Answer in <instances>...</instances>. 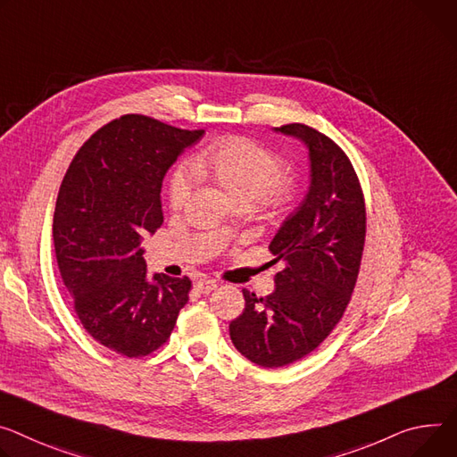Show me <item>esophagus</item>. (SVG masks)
I'll return each mask as SVG.
<instances>
[{
  "label": "esophagus",
  "instance_id": "1",
  "mask_svg": "<svg viewBox=\"0 0 457 457\" xmlns=\"http://www.w3.org/2000/svg\"><path fill=\"white\" fill-rule=\"evenodd\" d=\"M217 286H219L217 280H215V278H210V277H202V278L195 280V287L198 289L200 294H210V292H213V289H215Z\"/></svg>",
  "mask_w": 457,
  "mask_h": 457
}]
</instances>
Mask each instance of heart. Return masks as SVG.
<instances>
[{"label": "heart", "mask_w": 457, "mask_h": 457, "mask_svg": "<svg viewBox=\"0 0 457 457\" xmlns=\"http://www.w3.org/2000/svg\"><path fill=\"white\" fill-rule=\"evenodd\" d=\"M191 165L196 175L210 177L237 204L280 205L294 193V177L282 165L280 156L245 137H229L215 144ZM193 186L195 177L187 168L173 173L168 191L173 210H180L187 202Z\"/></svg>", "instance_id": "obj_1"}]
</instances>
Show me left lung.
<instances>
[{
  "label": "left lung",
  "mask_w": 457,
  "mask_h": 457,
  "mask_svg": "<svg viewBox=\"0 0 457 457\" xmlns=\"http://www.w3.org/2000/svg\"><path fill=\"white\" fill-rule=\"evenodd\" d=\"M310 151V191L270 244L275 292L257 297L242 289L245 308L231 320L235 348L264 368L292 364L312 353L343 319L357 282L366 207L346 153L304 123L275 128Z\"/></svg>",
  "instance_id": "8db88e82"
}]
</instances>
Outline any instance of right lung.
Returning <instances> with one entry per match:
<instances>
[{
  "label": "right lung",
  "instance_id": "obj_1",
  "mask_svg": "<svg viewBox=\"0 0 457 457\" xmlns=\"http://www.w3.org/2000/svg\"><path fill=\"white\" fill-rule=\"evenodd\" d=\"M204 135L144 114L100 128L60 186L53 237L58 268L87 334L123 357H144L171 337L189 277L147 280L142 238L162 222V180Z\"/></svg>",
  "mask_w": 457,
  "mask_h": 457
}]
</instances>
